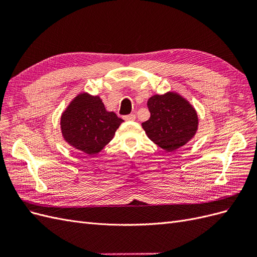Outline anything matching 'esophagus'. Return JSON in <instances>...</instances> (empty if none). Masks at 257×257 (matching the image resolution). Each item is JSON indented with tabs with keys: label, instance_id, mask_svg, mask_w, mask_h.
<instances>
[{
	"label": "esophagus",
	"instance_id": "obj_1",
	"mask_svg": "<svg viewBox=\"0 0 257 257\" xmlns=\"http://www.w3.org/2000/svg\"><path fill=\"white\" fill-rule=\"evenodd\" d=\"M123 118L125 121H134L136 119V115L134 113H131V114H127V115H124Z\"/></svg>",
	"mask_w": 257,
	"mask_h": 257
}]
</instances>
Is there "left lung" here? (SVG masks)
<instances>
[{
    "label": "left lung",
    "mask_w": 257,
    "mask_h": 257,
    "mask_svg": "<svg viewBox=\"0 0 257 257\" xmlns=\"http://www.w3.org/2000/svg\"><path fill=\"white\" fill-rule=\"evenodd\" d=\"M147 106L151 115L142 126L150 141L163 150L175 151L195 137L199 125L197 111L180 93L154 94Z\"/></svg>",
    "instance_id": "left-lung-1"
}]
</instances>
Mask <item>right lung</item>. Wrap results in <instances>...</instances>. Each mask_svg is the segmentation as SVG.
Masks as SVG:
<instances>
[{"label": "right lung", "instance_id": "right-lung-1", "mask_svg": "<svg viewBox=\"0 0 257 257\" xmlns=\"http://www.w3.org/2000/svg\"><path fill=\"white\" fill-rule=\"evenodd\" d=\"M123 120L108 111L98 95L80 92L61 114L60 128L64 142L74 149L94 155L111 142Z\"/></svg>", "mask_w": 257, "mask_h": 257}]
</instances>
